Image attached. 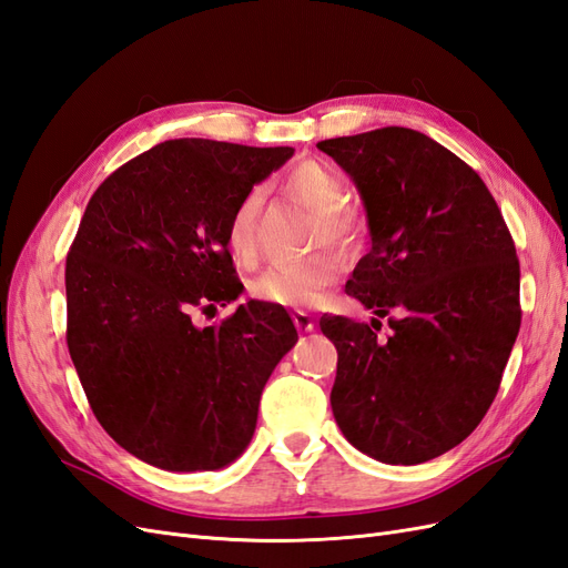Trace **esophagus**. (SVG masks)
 I'll return each instance as SVG.
<instances>
[{
  "label": "esophagus",
  "mask_w": 568,
  "mask_h": 568,
  "mask_svg": "<svg viewBox=\"0 0 568 568\" xmlns=\"http://www.w3.org/2000/svg\"><path fill=\"white\" fill-rule=\"evenodd\" d=\"M294 324L298 326L301 332H313V329H315V322H313V317L307 315L305 311H296V313H294Z\"/></svg>",
  "instance_id": "1"
}]
</instances>
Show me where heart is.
<instances>
[{
  "label": "heart",
  "mask_w": 568,
  "mask_h": 568,
  "mask_svg": "<svg viewBox=\"0 0 568 568\" xmlns=\"http://www.w3.org/2000/svg\"><path fill=\"white\" fill-rule=\"evenodd\" d=\"M284 192L315 213L313 244H329L351 248L365 234V213L348 199V182L338 170L322 161L298 163L284 180ZM263 194L251 189L239 199L225 227V242L236 263H253L257 255V215H261ZM338 277V261L329 253H315L294 263L270 265L251 282V294L257 301L303 307L317 303L324 291Z\"/></svg>",
  "instance_id": "obj_1"
}]
</instances>
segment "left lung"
Returning <instances> with one entry per match:
<instances>
[{
  "instance_id": "8db88e82",
  "label": "left lung",
  "mask_w": 568,
  "mask_h": 568,
  "mask_svg": "<svg viewBox=\"0 0 568 568\" xmlns=\"http://www.w3.org/2000/svg\"><path fill=\"white\" fill-rule=\"evenodd\" d=\"M363 196L372 248L346 294L389 318L392 336L320 320L336 353L332 409L359 453L422 464L486 417L521 326L519 257L493 194L453 151L382 128L317 144Z\"/></svg>"
}]
</instances>
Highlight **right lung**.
I'll list each match as a JSON object with an SVG mask.
<instances>
[{"label": "right lung", "instance_id": "1", "mask_svg": "<svg viewBox=\"0 0 568 568\" xmlns=\"http://www.w3.org/2000/svg\"><path fill=\"white\" fill-rule=\"evenodd\" d=\"M291 146L170 140L92 194L65 257V341L90 407L130 455L168 471H213L246 450L257 403L298 332L284 307L232 303L227 220Z\"/></svg>", "mask_w": 568, "mask_h": 568}]
</instances>
